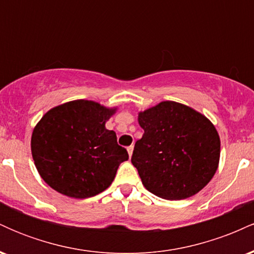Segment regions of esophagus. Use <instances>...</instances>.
<instances>
[{
  "instance_id": "34e87169",
  "label": "esophagus",
  "mask_w": 254,
  "mask_h": 254,
  "mask_svg": "<svg viewBox=\"0 0 254 254\" xmlns=\"http://www.w3.org/2000/svg\"><path fill=\"white\" fill-rule=\"evenodd\" d=\"M132 151H133V145H130V147H127V153H129L130 157H131V155H132Z\"/></svg>"
}]
</instances>
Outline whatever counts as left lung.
<instances>
[{"label": "left lung", "mask_w": 254, "mask_h": 254, "mask_svg": "<svg viewBox=\"0 0 254 254\" xmlns=\"http://www.w3.org/2000/svg\"><path fill=\"white\" fill-rule=\"evenodd\" d=\"M143 136L131 162L142 184L170 200L192 197L208 185L220 162L221 141L205 116L176 101H161L138 112Z\"/></svg>", "instance_id": "left-lung-1"}]
</instances>
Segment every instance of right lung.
Listing matches in <instances>:
<instances>
[{"label": "right lung", "mask_w": 254, "mask_h": 254, "mask_svg": "<svg viewBox=\"0 0 254 254\" xmlns=\"http://www.w3.org/2000/svg\"><path fill=\"white\" fill-rule=\"evenodd\" d=\"M118 107L93 100L68 101L49 110L34 127L31 151L42 179L66 197H93L112 184L129 159L105 124Z\"/></svg>", "instance_id": "add662e5"}]
</instances>
